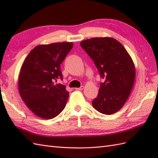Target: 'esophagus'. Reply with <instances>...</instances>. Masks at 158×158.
I'll list each match as a JSON object with an SVG mask.
<instances>
[{
    "label": "esophagus",
    "mask_w": 158,
    "mask_h": 158,
    "mask_svg": "<svg viewBox=\"0 0 158 158\" xmlns=\"http://www.w3.org/2000/svg\"><path fill=\"white\" fill-rule=\"evenodd\" d=\"M84 89V87H83V86H81V87H80V88H75L76 90H82V89Z\"/></svg>",
    "instance_id": "esophagus-1"
}]
</instances>
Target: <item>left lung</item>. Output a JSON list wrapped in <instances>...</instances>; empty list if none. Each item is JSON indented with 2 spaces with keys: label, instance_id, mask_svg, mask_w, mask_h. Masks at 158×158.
Listing matches in <instances>:
<instances>
[{
  "label": "left lung",
  "instance_id": "8db88e82",
  "mask_svg": "<svg viewBox=\"0 0 158 158\" xmlns=\"http://www.w3.org/2000/svg\"><path fill=\"white\" fill-rule=\"evenodd\" d=\"M98 69L105 82L92 101L94 108L105 115L118 111L128 98L135 80V64L126 49L111 37H96L80 43Z\"/></svg>",
  "mask_w": 158,
  "mask_h": 158
}]
</instances>
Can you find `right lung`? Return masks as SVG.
I'll list each match as a JSON object with an SVG mask.
<instances>
[{"label": "right lung", "instance_id": "1", "mask_svg": "<svg viewBox=\"0 0 158 158\" xmlns=\"http://www.w3.org/2000/svg\"><path fill=\"white\" fill-rule=\"evenodd\" d=\"M71 42L36 46L23 62L18 80L22 99L36 115L49 119L64 109L69 92L56 83L62 79L60 64L71 50Z\"/></svg>", "mask_w": 158, "mask_h": 158}]
</instances>
